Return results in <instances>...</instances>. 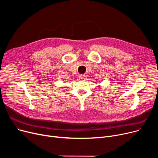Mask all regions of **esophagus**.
<instances>
[{
	"label": "esophagus",
	"instance_id": "obj_1",
	"mask_svg": "<svg viewBox=\"0 0 158 158\" xmlns=\"http://www.w3.org/2000/svg\"><path fill=\"white\" fill-rule=\"evenodd\" d=\"M86 79V76H85V75H81V76H79V79L80 80L85 81Z\"/></svg>",
	"mask_w": 158,
	"mask_h": 158
}]
</instances>
